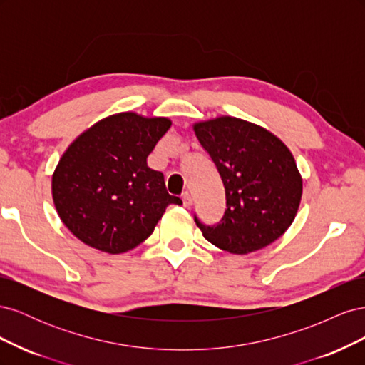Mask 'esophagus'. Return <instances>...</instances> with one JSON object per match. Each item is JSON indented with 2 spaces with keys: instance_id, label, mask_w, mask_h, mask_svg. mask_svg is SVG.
<instances>
[{
  "instance_id": "1",
  "label": "esophagus",
  "mask_w": 365,
  "mask_h": 365,
  "mask_svg": "<svg viewBox=\"0 0 365 365\" xmlns=\"http://www.w3.org/2000/svg\"><path fill=\"white\" fill-rule=\"evenodd\" d=\"M182 204L184 207H190L192 205V195L189 192L182 193Z\"/></svg>"
}]
</instances>
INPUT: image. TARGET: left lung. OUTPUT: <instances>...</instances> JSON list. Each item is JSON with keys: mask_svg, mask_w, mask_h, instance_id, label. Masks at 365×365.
<instances>
[{"mask_svg": "<svg viewBox=\"0 0 365 365\" xmlns=\"http://www.w3.org/2000/svg\"><path fill=\"white\" fill-rule=\"evenodd\" d=\"M225 189V212L215 225L195 222L217 248L247 254L277 240L300 205L303 181L291 150L269 130L236 117L193 126Z\"/></svg>", "mask_w": 365, "mask_h": 365, "instance_id": "obj_1", "label": "left lung"}]
</instances>
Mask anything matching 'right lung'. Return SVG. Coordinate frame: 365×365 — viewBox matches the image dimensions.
Returning <instances> with one entry per match:
<instances>
[{"label": "right lung", "instance_id": "1", "mask_svg": "<svg viewBox=\"0 0 365 365\" xmlns=\"http://www.w3.org/2000/svg\"><path fill=\"white\" fill-rule=\"evenodd\" d=\"M170 125L164 117L121 113L97 121L65 150L53 173V201L83 244L126 252L152 235L165 207L182 204L165 190L163 173L148 165Z\"/></svg>", "mask_w": 365, "mask_h": 365}]
</instances>
